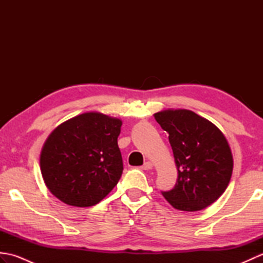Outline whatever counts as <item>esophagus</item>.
Segmentation results:
<instances>
[{
	"mask_svg": "<svg viewBox=\"0 0 263 263\" xmlns=\"http://www.w3.org/2000/svg\"><path fill=\"white\" fill-rule=\"evenodd\" d=\"M141 168H142V170H144V171H149V170H152V168H153V164L150 163V161H146V163H144V164L142 165Z\"/></svg>",
	"mask_w": 263,
	"mask_h": 263,
	"instance_id": "obj_1",
	"label": "esophagus"
}]
</instances>
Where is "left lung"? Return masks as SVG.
Returning a JSON list of instances; mask_svg holds the SVG:
<instances>
[{
    "instance_id": "left-lung-1",
    "label": "left lung",
    "mask_w": 263,
    "mask_h": 263,
    "mask_svg": "<svg viewBox=\"0 0 263 263\" xmlns=\"http://www.w3.org/2000/svg\"><path fill=\"white\" fill-rule=\"evenodd\" d=\"M174 154L178 176L171 191L161 192L175 209L199 211L225 192L233 172V156L226 138L208 120L187 109L155 114Z\"/></svg>"
}]
</instances>
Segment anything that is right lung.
I'll list each match as a JSON object with an SVG mask.
<instances>
[{"mask_svg":"<svg viewBox=\"0 0 263 263\" xmlns=\"http://www.w3.org/2000/svg\"><path fill=\"white\" fill-rule=\"evenodd\" d=\"M122 121L90 111L59 125L41 154L42 175L55 197L74 206L100 202L119 183Z\"/></svg>","mask_w":263,"mask_h":263,"instance_id":"1","label":"right lung"}]
</instances>
